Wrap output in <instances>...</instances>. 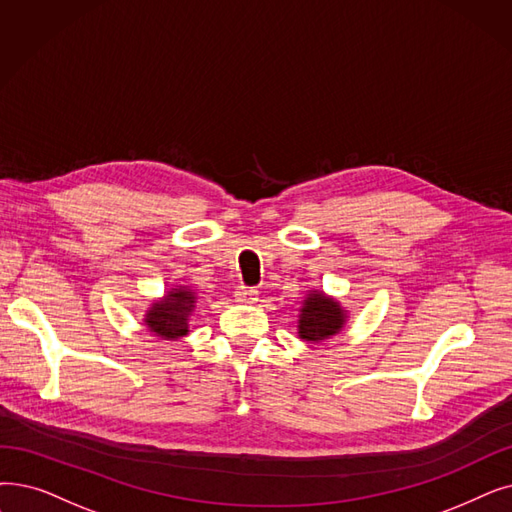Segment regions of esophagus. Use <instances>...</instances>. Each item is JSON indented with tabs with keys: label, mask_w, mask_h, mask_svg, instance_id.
Returning a JSON list of instances; mask_svg holds the SVG:
<instances>
[{
	"label": "esophagus",
	"mask_w": 512,
	"mask_h": 512,
	"mask_svg": "<svg viewBox=\"0 0 512 512\" xmlns=\"http://www.w3.org/2000/svg\"><path fill=\"white\" fill-rule=\"evenodd\" d=\"M257 291H255V288H249V286H238L236 288V301L238 303H242V305H251V303H255L257 301Z\"/></svg>",
	"instance_id": "34e87169"
}]
</instances>
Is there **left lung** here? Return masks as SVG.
Masks as SVG:
<instances>
[{
  "label": "left lung",
  "mask_w": 512,
  "mask_h": 512,
  "mask_svg": "<svg viewBox=\"0 0 512 512\" xmlns=\"http://www.w3.org/2000/svg\"><path fill=\"white\" fill-rule=\"evenodd\" d=\"M349 311L339 299L326 295L320 288H311L299 307L297 335L307 343L328 341L345 328Z\"/></svg>",
  "instance_id": "8db88e82"
}]
</instances>
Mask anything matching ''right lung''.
<instances>
[{
	"label": "right lung",
	"mask_w": 512,
	"mask_h": 512,
	"mask_svg": "<svg viewBox=\"0 0 512 512\" xmlns=\"http://www.w3.org/2000/svg\"><path fill=\"white\" fill-rule=\"evenodd\" d=\"M198 303V293L190 286H175L154 299L150 307L144 311V326L154 337L163 341H177L188 335L190 316L194 314Z\"/></svg>",
	"instance_id": "1"
}]
</instances>
